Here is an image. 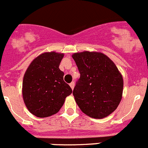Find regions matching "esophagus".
Masks as SVG:
<instances>
[{
	"label": "esophagus",
	"instance_id": "34e87169",
	"mask_svg": "<svg viewBox=\"0 0 148 148\" xmlns=\"http://www.w3.org/2000/svg\"><path fill=\"white\" fill-rule=\"evenodd\" d=\"M69 86H71V89H74V82H71V83L69 84Z\"/></svg>",
	"mask_w": 148,
	"mask_h": 148
}]
</instances>
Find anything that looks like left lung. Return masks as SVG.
I'll return each instance as SVG.
<instances>
[{"label":"left lung","mask_w":148,"mask_h":148,"mask_svg":"<svg viewBox=\"0 0 148 148\" xmlns=\"http://www.w3.org/2000/svg\"><path fill=\"white\" fill-rule=\"evenodd\" d=\"M80 77L73 95L84 114L102 119L116 109L122 99L123 79L114 62L102 53L83 51L72 55Z\"/></svg>","instance_id":"8db88e82"}]
</instances>
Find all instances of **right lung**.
Segmentation results:
<instances>
[{
    "mask_svg": "<svg viewBox=\"0 0 148 148\" xmlns=\"http://www.w3.org/2000/svg\"><path fill=\"white\" fill-rule=\"evenodd\" d=\"M63 56L53 51L43 53L32 62L25 73L23 97L28 110L36 116L44 118L57 114L66 97L72 93L59 69Z\"/></svg>",
    "mask_w": 148,
    "mask_h": 148,
    "instance_id": "right-lung-1",
    "label": "right lung"
}]
</instances>
